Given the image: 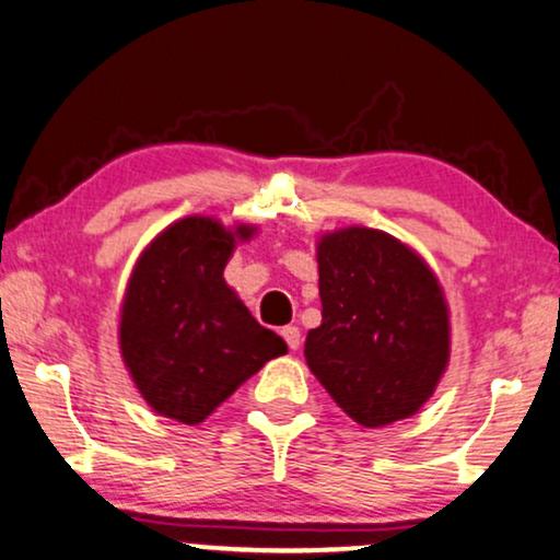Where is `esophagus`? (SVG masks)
I'll list each match as a JSON object with an SVG mask.
<instances>
[{
    "instance_id": "1",
    "label": "esophagus",
    "mask_w": 560,
    "mask_h": 560,
    "mask_svg": "<svg viewBox=\"0 0 560 560\" xmlns=\"http://www.w3.org/2000/svg\"><path fill=\"white\" fill-rule=\"evenodd\" d=\"M282 334V338H285V343H288V348L290 351H298V346H300V330H298V326H285L280 330Z\"/></svg>"
}]
</instances>
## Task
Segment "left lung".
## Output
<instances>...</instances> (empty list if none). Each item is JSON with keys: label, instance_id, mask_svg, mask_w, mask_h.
I'll return each instance as SVG.
<instances>
[{"label": "left lung", "instance_id": "8db88e82", "mask_svg": "<svg viewBox=\"0 0 560 560\" xmlns=\"http://www.w3.org/2000/svg\"><path fill=\"white\" fill-rule=\"evenodd\" d=\"M323 323L305 361L363 427L417 415L450 359V318L429 267L392 234L351 226L318 245Z\"/></svg>", "mask_w": 560, "mask_h": 560}]
</instances>
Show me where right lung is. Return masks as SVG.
Returning a JSON list of instances; mask_svg holds the SVG:
<instances>
[{
    "instance_id": "obj_1",
    "label": "right lung",
    "mask_w": 560,
    "mask_h": 560,
    "mask_svg": "<svg viewBox=\"0 0 560 560\" xmlns=\"http://www.w3.org/2000/svg\"><path fill=\"white\" fill-rule=\"evenodd\" d=\"M207 217H186L145 247L120 313V353L149 407L199 424L285 340L262 328L222 278L234 240Z\"/></svg>"
}]
</instances>
